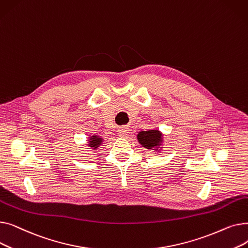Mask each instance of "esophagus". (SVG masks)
<instances>
[{
  "mask_svg": "<svg viewBox=\"0 0 248 248\" xmlns=\"http://www.w3.org/2000/svg\"><path fill=\"white\" fill-rule=\"evenodd\" d=\"M127 135H128V129H127L126 127H122V128H120L119 136H120L121 138H124V137H126Z\"/></svg>",
  "mask_w": 248,
  "mask_h": 248,
  "instance_id": "34e87169",
  "label": "esophagus"
}]
</instances>
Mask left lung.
Masks as SVG:
<instances>
[{"label":"left lung","instance_id":"1","mask_svg":"<svg viewBox=\"0 0 248 248\" xmlns=\"http://www.w3.org/2000/svg\"><path fill=\"white\" fill-rule=\"evenodd\" d=\"M137 139L140 144L148 150L160 152L163 148V134L157 128L149 129V131H141L138 134Z\"/></svg>","mask_w":248,"mask_h":248}]
</instances>
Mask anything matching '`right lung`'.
<instances>
[{"instance_id":"right-lung-1","label":"right lung","mask_w":248,"mask_h":248,"mask_svg":"<svg viewBox=\"0 0 248 248\" xmlns=\"http://www.w3.org/2000/svg\"><path fill=\"white\" fill-rule=\"evenodd\" d=\"M88 142H87V145H88V147L90 148V149H93V150H94V152L101 146V144L103 142V139H102V137H100V136H97V135H94V136H90L89 138H88Z\"/></svg>"}]
</instances>
